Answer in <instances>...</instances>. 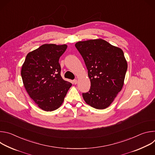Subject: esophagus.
Segmentation results:
<instances>
[{"instance_id": "esophagus-1", "label": "esophagus", "mask_w": 155, "mask_h": 155, "mask_svg": "<svg viewBox=\"0 0 155 155\" xmlns=\"http://www.w3.org/2000/svg\"><path fill=\"white\" fill-rule=\"evenodd\" d=\"M77 82H78V80H77V79H75V80H74V81H73V83H74V84H76L77 83Z\"/></svg>"}]
</instances>
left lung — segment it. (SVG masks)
<instances>
[{"label":"left lung","mask_w":155,"mask_h":155,"mask_svg":"<svg viewBox=\"0 0 155 155\" xmlns=\"http://www.w3.org/2000/svg\"><path fill=\"white\" fill-rule=\"evenodd\" d=\"M75 47L81 54L91 81L90 91L83 93L85 102L96 109L109 107L122 90L127 63L123 50L107 41H80Z\"/></svg>","instance_id":"1"}]
</instances>
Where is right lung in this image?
<instances>
[{
	"label": "right lung",
	"instance_id": "add662e5",
	"mask_svg": "<svg viewBox=\"0 0 155 155\" xmlns=\"http://www.w3.org/2000/svg\"><path fill=\"white\" fill-rule=\"evenodd\" d=\"M68 45L44 44L29 52L21 74L25 89L37 106L47 112L58 109L72 83L61 76L59 58Z\"/></svg>",
	"mask_w": 155,
	"mask_h": 155
}]
</instances>
